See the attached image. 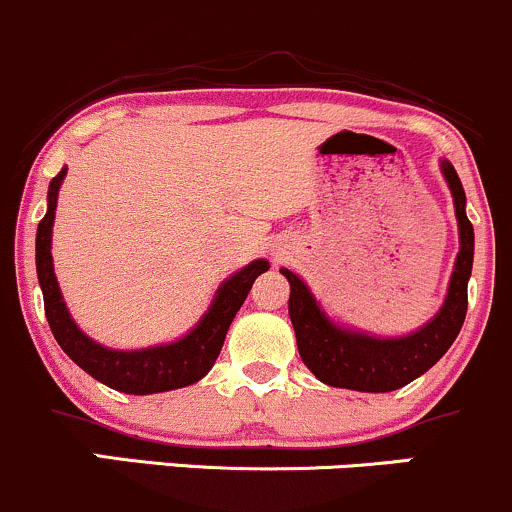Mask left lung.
I'll return each mask as SVG.
<instances>
[{
  "label": "left lung",
  "instance_id": "1",
  "mask_svg": "<svg viewBox=\"0 0 512 512\" xmlns=\"http://www.w3.org/2000/svg\"><path fill=\"white\" fill-rule=\"evenodd\" d=\"M442 172L454 196L462 247L449 279L445 306L418 333L408 338H372V335L338 328L325 318L308 286L291 269L282 267V274L291 284L289 316L294 323L299 355L323 384L369 393L396 391L428 372L457 340L469 303L466 284L474 262V226L466 218V196L457 172L449 162H442Z\"/></svg>",
  "mask_w": 512,
  "mask_h": 512
}]
</instances>
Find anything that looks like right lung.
<instances>
[{
  "instance_id": "right-lung-1",
  "label": "right lung",
  "mask_w": 512,
  "mask_h": 512,
  "mask_svg": "<svg viewBox=\"0 0 512 512\" xmlns=\"http://www.w3.org/2000/svg\"><path fill=\"white\" fill-rule=\"evenodd\" d=\"M65 179V167L53 177L48 187V211L38 223L36 233V269L38 282L43 289V306H46V318L55 340L63 347L65 355L82 367L84 372L92 374L94 379L106 384L109 389L136 393H160L182 389V386L194 384L213 367L218 355H221L223 340L233 323L235 313L240 311L247 294H250L252 282L267 272V260H255L252 265L240 269L238 274L223 282L213 299L209 313L199 320V325L182 340L172 345L148 347L138 352L106 350L97 345L72 323L67 313L63 296H60L58 282L53 274V257H50V233H53L55 204H58V189Z\"/></svg>"
}]
</instances>
